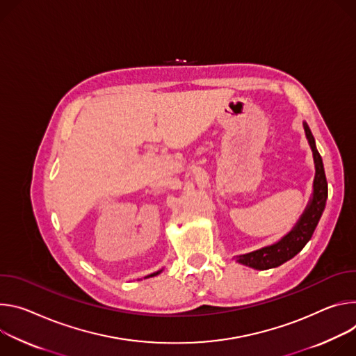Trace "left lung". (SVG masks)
Returning a JSON list of instances; mask_svg holds the SVG:
<instances>
[{"mask_svg": "<svg viewBox=\"0 0 356 356\" xmlns=\"http://www.w3.org/2000/svg\"><path fill=\"white\" fill-rule=\"evenodd\" d=\"M302 126H304V131H305V137L308 140L309 148L312 151L314 165H315V177H314L312 195L309 198V202L307 204L302 215L298 218L293 229L287 234H284L279 242H275L270 246H264L250 253L234 256L233 259L241 264L249 266L256 270H267V268L282 266L283 263L293 259L297 253L302 250V248L311 239L315 227H317L321 219V215L325 209V204L328 198V184L325 178L323 158L317 147H315L314 136L305 122L302 123Z\"/></svg>", "mask_w": 356, "mask_h": 356, "instance_id": "1", "label": "left lung"}]
</instances>
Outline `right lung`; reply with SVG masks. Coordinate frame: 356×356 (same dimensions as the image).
Masks as SVG:
<instances>
[{
	"label": "right lung",
	"instance_id": "1",
	"mask_svg": "<svg viewBox=\"0 0 356 356\" xmlns=\"http://www.w3.org/2000/svg\"><path fill=\"white\" fill-rule=\"evenodd\" d=\"M163 270H158V271H155V273H152V274H148V275H145L144 279H148V277H154V275H156V274H160Z\"/></svg>",
	"mask_w": 356,
	"mask_h": 356
}]
</instances>
